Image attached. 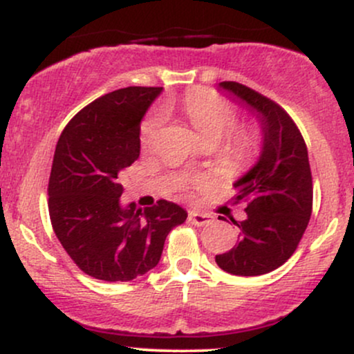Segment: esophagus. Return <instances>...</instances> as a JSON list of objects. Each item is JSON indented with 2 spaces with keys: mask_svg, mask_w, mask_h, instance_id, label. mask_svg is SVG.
<instances>
[{
  "mask_svg": "<svg viewBox=\"0 0 354 354\" xmlns=\"http://www.w3.org/2000/svg\"><path fill=\"white\" fill-rule=\"evenodd\" d=\"M189 223L194 226H205L213 223V216L208 213H200V211H189Z\"/></svg>",
  "mask_w": 354,
  "mask_h": 354,
  "instance_id": "esophagus-1",
  "label": "esophagus"
}]
</instances>
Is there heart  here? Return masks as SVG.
Wrapping results in <instances>:
<instances>
[{
  "label": "heart",
  "instance_id": "1",
  "mask_svg": "<svg viewBox=\"0 0 354 354\" xmlns=\"http://www.w3.org/2000/svg\"><path fill=\"white\" fill-rule=\"evenodd\" d=\"M186 115H188L191 124L196 129L200 138L216 136L218 140L233 128L236 121V113L233 106L219 98L216 93L209 89H193L183 100ZM163 111H154L145 120L141 126V141L145 146L153 143L154 136L158 135V129L163 124ZM258 145V136L251 129H241L233 136V151L238 156H248L254 151Z\"/></svg>",
  "mask_w": 354,
  "mask_h": 354
}]
</instances>
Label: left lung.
<instances>
[{
    "label": "left lung",
    "mask_w": 354,
    "mask_h": 354,
    "mask_svg": "<svg viewBox=\"0 0 354 354\" xmlns=\"http://www.w3.org/2000/svg\"><path fill=\"white\" fill-rule=\"evenodd\" d=\"M218 89L256 116L263 146L256 165L234 183L233 201L248 203L246 218L231 219L239 228L238 243L216 254V263L231 274H266L291 258L310 223L313 180L306 143L274 101L236 81H223Z\"/></svg>",
    "instance_id": "obj_1"
}]
</instances>
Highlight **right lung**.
I'll return each mask as SVG.
<instances>
[{
  "instance_id": "obj_1",
  "label": "right lung",
  "mask_w": 354,
  "mask_h": 354,
  "mask_svg": "<svg viewBox=\"0 0 354 354\" xmlns=\"http://www.w3.org/2000/svg\"><path fill=\"white\" fill-rule=\"evenodd\" d=\"M163 88L129 86L89 103L61 133L48 208L61 246L83 273L131 281L160 263L165 239L188 213L171 201L121 205V174L140 156L141 120Z\"/></svg>"
}]
</instances>
